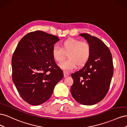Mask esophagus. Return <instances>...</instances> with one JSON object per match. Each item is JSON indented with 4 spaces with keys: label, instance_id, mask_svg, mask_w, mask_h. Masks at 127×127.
Listing matches in <instances>:
<instances>
[{
    "label": "esophagus",
    "instance_id": "34e87169",
    "mask_svg": "<svg viewBox=\"0 0 127 127\" xmlns=\"http://www.w3.org/2000/svg\"><path fill=\"white\" fill-rule=\"evenodd\" d=\"M64 76L65 77H66L69 75V73H68V72L64 71Z\"/></svg>",
    "mask_w": 127,
    "mask_h": 127
}]
</instances>
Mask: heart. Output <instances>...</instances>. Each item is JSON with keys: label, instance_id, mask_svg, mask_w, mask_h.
Returning a JSON list of instances; mask_svg holds the SVG:
<instances>
[{"label": "heart", "instance_id": "heart-1", "mask_svg": "<svg viewBox=\"0 0 127 127\" xmlns=\"http://www.w3.org/2000/svg\"><path fill=\"white\" fill-rule=\"evenodd\" d=\"M90 44L86 41H81L76 39H69L64 41L61 48L54 46L52 53L54 59L61 63L66 59H68L60 64V67L66 71H70L76 67H82L89 60L91 55Z\"/></svg>", "mask_w": 127, "mask_h": 127}]
</instances>
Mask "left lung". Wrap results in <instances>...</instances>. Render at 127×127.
<instances>
[{
  "label": "left lung",
  "instance_id": "1",
  "mask_svg": "<svg viewBox=\"0 0 127 127\" xmlns=\"http://www.w3.org/2000/svg\"><path fill=\"white\" fill-rule=\"evenodd\" d=\"M80 35L90 44L91 55L81 69L71 74L74 83L70 91L77 102L91 105L102 101L109 91L113 74L112 57L109 48L98 38L87 33Z\"/></svg>",
  "mask_w": 127,
  "mask_h": 127
}]
</instances>
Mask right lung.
Wrapping results in <instances>:
<instances>
[{"instance_id": "1", "label": "right lung", "mask_w": 127, "mask_h": 127, "mask_svg": "<svg viewBox=\"0 0 127 127\" xmlns=\"http://www.w3.org/2000/svg\"><path fill=\"white\" fill-rule=\"evenodd\" d=\"M57 36L41 31L28 33L19 42L11 59L13 81L21 97L32 105L50 98L63 71L52 56Z\"/></svg>"}]
</instances>
